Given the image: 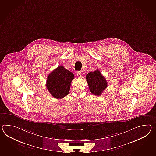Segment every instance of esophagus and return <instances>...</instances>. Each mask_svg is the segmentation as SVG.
Here are the masks:
<instances>
[{
    "label": "esophagus",
    "instance_id": "esophagus-1",
    "mask_svg": "<svg viewBox=\"0 0 156 156\" xmlns=\"http://www.w3.org/2000/svg\"><path fill=\"white\" fill-rule=\"evenodd\" d=\"M76 75H77L78 77L80 78V77H82V73L81 72H76Z\"/></svg>",
    "mask_w": 156,
    "mask_h": 156
}]
</instances>
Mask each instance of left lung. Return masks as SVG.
Returning a JSON list of instances; mask_svg holds the SVG:
<instances>
[{
    "mask_svg": "<svg viewBox=\"0 0 156 156\" xmlns=\"http://www.w3.org/2000/svg\"><path fill=\"white\" fill-rule=\"evenodd\" d=\"M90 91L96 96H100L107 87V81L98 69L88 73L86 76Z\"/></svg>",
    "mask_w": 156,
    "mask_h": 156,
    "instance_id": "left-lung-1",
    "label": "left lung"
}]
</instances>
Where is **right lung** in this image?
Instances as JSON below:
<instances>
[{
  "mask_svg": "<svg viewBox=\"0 0 156 156\" xmlns=\"http://www.w3.org/2000/svg\"><path fill=\"white\" fill-rule=\"evenodd\" d=\"M74 76L62 65L58 66L47 76L46 86L53 98L62 99L68 95Z\"/></svg>",
  "mask_w": 156,
  "mask_h": 156,
  "instance_id": "obj_1",
  "label": "right lung"
}]
</instances>
